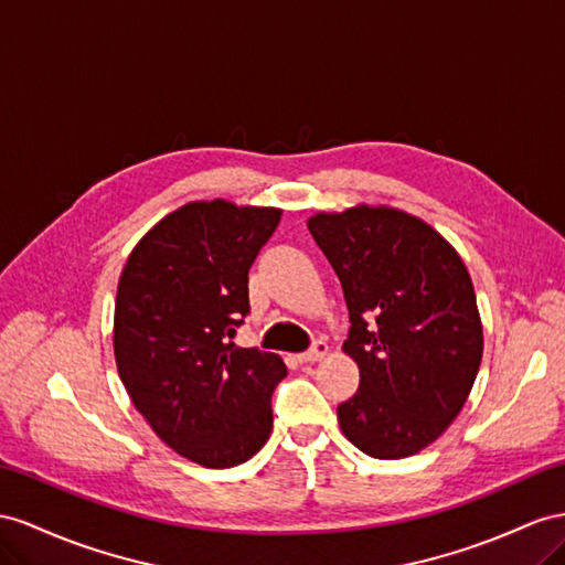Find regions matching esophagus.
Returning a JSON list of instances; mask_svg holds the SVG:
<instances>
[{"mask_svg":"<svg viewBox=\"0 0 565 565\" xmlns=\"http://www.w3.org/2000/svg\"><path fill=\"white\" fill-rule=\"evenodd\" d=\"M327 351H329V345L324 341H315L312 349L306 351V353H300L298 360H300V363H317V360H322L327 355Z\"/></svg>","mask_w":565,"mask_h":565,"instance_id":"esophagus-1","label":"esophagus"}]
</instances>
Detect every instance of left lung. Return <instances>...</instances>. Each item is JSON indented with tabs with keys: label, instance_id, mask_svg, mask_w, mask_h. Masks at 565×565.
I'll return each mask as SVG.
<instances>
[{
	"label": "left lung",
	"instance_id": "obj_1",
	"mask_svg": "<svg viewBox=\"0 0 565 565\" xmlns=\"http://www.w3.org/2000/svg\"><path fill=\"white\" fill-rule=\"evenodd\" d=\"M312 238L343 286L360 370L337 408L360 451L396 460L439 439L482 363V322L460 255L439 231L396 207L317 212Z\"/></svg>",
	"mask_w": 565,
	"mask_h": 565
}]
</instances>
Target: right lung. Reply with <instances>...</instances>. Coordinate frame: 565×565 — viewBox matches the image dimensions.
Returning a JSON list of instances; mask_svg holds the SVG:
<instances>
[{"instance_id":"1","label":"right lung","mask_w":565,"mask_h":565,"mask_svg":"<svg viewBox=\"0 0 565 565\" xmlns=\"http://www.w3.org/2000/svg\"><path fill=\"white\" fill-rule=\"evenodd\" d=\"M281 220L277 207L188 202L128 255L114 306V358L138 413L179 456L205 468L253 458L271 431L286 365L241 349L248 269Z\"/></svg>"}]
</instances>
